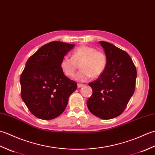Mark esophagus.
Wrapping results in <instances>:
<instances>
[{
    "label": "esophagus",
    "instance_id": "34e87169",
    "mask_svg": "<svg viewBox=\"0 0 155 155\" xmlns=\"http://www.w3.org/2000/svg\"><path fill=\"white\" fill-rule=\"evenodd\" d=\"M83 86H84L83 84H81V83H78V84H77V87H78V88H81V87H83Z\"/></svg>",
    "mask_w": 155,
    "mask_h": 155
}]
</instances>
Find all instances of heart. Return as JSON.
<instances>
[{
	"label": "heart",
	"instance_id": "1",
	"mask_svg": "<svg viewBox=\"0 0 155 155\" xmlns=\"http://www.w3.org/2000/svg\"><path fill=\"white\" fill-rule=\"evenodd\" d=\"M80 64L81 71L75 79L84 81L93 77L97 78L103 74L107 66V57L103 52L91 46L81 45L72 52V57L65 56L61 59L60 67L64 75L73 77Z\"/></svg>",
	"mask_w": 155,
	"mask_h": 155
}]
</instances>
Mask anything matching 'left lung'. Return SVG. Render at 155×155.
Listing matches in <instances>:
<instances>
[{
    "label": "left lung",
    "mask_w": 155,
    "mask_h": 155,
    "mask_svg": "<svg viewBox=\"0 0 155 155\" xmlns=\"http://www.w3.org/2000/svg\"><path fill=\"white\" fill-rule=\"evenodd\" d=\"M107 57L106 70L88 83L93 94L88 110L102 119H111L123 113L134 92L137 69L127 52L107 42L100 41Z\"/></svg>",
    "instance_id": "1"
}]
</instances>
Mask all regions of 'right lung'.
Wrapping results in <instances>:
<instances>
[{"label":"right lung","instance_id":"add662e5","mask_svg":"<svg viewBox=\"0 0 155 155\" xmlns=\"http://www.w3.org/2000/svg\"><path fill=\"white\" fill-rule=\"evenodd\" d=\"M74 45L53 41L42 46L28 59L21 78V98L36 117L51 120L63 113L76 82L66 77L61 59Z\"/></svg>","mask_w":155,"mask_h":155}]
</instances>
